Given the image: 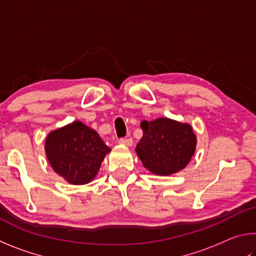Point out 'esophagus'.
Returning a JSON list of instances; mask_svg holds the SVG:
<instances>
[{
    "mask_svg": "<svg viewBox=\"0 0 256 256\" xmlns=\"http://www.w3.org/2000/svg\"><path fill=\"white\" fill-rule=\"evenodd\" d=\"M118 144H123V146H131L133 144V141L132 138H120L118 140Z\"/></svg>",
    "mask_w": 256,
    "mask_h": 256,
    "instance_id": "1",
    "label": "esophagus"
}]
</instances>
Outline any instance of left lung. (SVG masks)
<instances>
[{
    "instance_id": "8db88e82",
    "label": "left lung",
    "mask_w": 256,
    "mask_h": 256,
    "mask_svg": "<svg viewBox=\"0 0 256 256\" xmlns=\"http://www.w3.org/2000/svg\"><path fill=\"white\" fill-rule=\"evenodd\" d=\"M141 128L144 136L136 151L146 170L162 176L184 170L196 148V136L190 124L162 118L142 120Z\"/></svg>"
}]
</instances>
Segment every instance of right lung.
Returning <instances> with one entry per match:
<instances>
[{"instance_id":"obj_1","label":"right lung","mask_w":256,"mask_h":256,"mask_svg":"<svg viewBox=\"0 0 256 256\" xmlns=\"http://www.w3.org/2000/svg\"><path fill=\"white\" fill-rule=\"evenodd\" d=\"M110 151L98 133L79 120L52 131L45 141L53 170L73 185L92 182Z\"/></svg>"}]
</instances>
